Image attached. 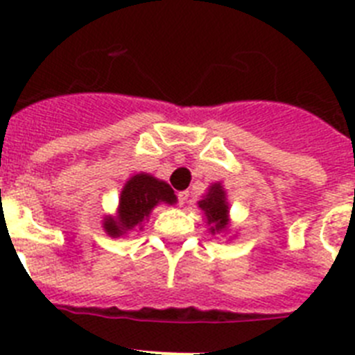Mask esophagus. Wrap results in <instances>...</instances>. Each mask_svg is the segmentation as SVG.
<instances>
[{"instance_id": "1", "label": "esophagus", "mask_w": 355, "mask_h": 355, "mask_svg": "<svg viewBox=\"0 0 355 355\" xmlns=\"http://www.w3.org/2000/svg\"><path fill=\"white\" fill-rule=\"evenodd\" d=\"M188 197H190V193L184 190V192H178V200H180V205L184 206L188 202Z\"/></svg>"}]
</instances>
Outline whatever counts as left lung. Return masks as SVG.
<instances>
[{
	"mask_svg": "<svg viewBox=\"0 0 355 355\" xmlns=\"http://www.w3.org/2000/svg\"><path fill=\"white\" fill-rule=\"evenodd\" d=\"M200 209L206 213L208 224H211V233H218L227 227V202H225V193L218 183L209 188L208 196L199 200Z\"/></svg>",
	"mask_w": 355,
	"mask_h": 355,
	"instance_id": "8db88e82",
	"label": "left lung"
}]
</instances>
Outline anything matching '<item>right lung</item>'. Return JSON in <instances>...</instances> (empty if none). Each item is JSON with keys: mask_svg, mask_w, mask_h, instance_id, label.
I'll use <instances>...</instances> for the list:
<instances>
[{"mask_svg": "<svg viewBox=\"0 0 355 355\" xmlns=\"http://www.w3.org/2000/svg\"><path fill=\"white\" fill-rule=\"evenodd\" d=\"M159 202L174 205V190L165 181L156 180L149 174L133 175L121 193L117 218H106V233L110 236H121L149 216L150 209Z\"/></svg>", "mask_w": 355, "mask_h": 355, "instance_id": "add662e5", "label": "right lung"}]
</instances>
